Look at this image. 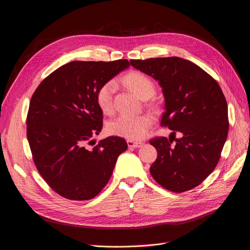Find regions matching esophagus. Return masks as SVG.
Returning <instances> with one entry per match:
<instances>
[{
    "label": "esophagus",
    "mask_w": 250,
    "mask_h": 250,
    "mask_svg": "<svg viewBox=\"0 0 250 250\" xmlns=\"http://www.w3.org/2000/svg\"><path fill=\"white\" fill-rule=\"evenodd\" d=\"M127 144H128V147H130V148H138V147H140V146L143 145L142 142L133 141V140H127Z\"/></svg>",
    "instance_id": "34e87169"
}]
</instances>
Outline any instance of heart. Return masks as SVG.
Masks as SVG:
<instances>
[{"label":"heart","instance_id":"heart-1","mask_svg":"<svg viewBox=\"0 0 250 250\" xmlns=\"http://www.w3.org/2000/svg\"><path fill=\"white\" fill-rule=\"evenodd\" d=\"M125 83L139 98L147 100L154 94V84L149 78L138 71H132L124 78ZM116 90L114 81L103 83L96 93V102L103 113L110 114L113 111V96ZM152 124L150 114L136 116L120 115L107 124V131L111 135L119 136L128 140L142 139Z\"/></svg>","mask_w":250,"mask_h":250}]
</instances>
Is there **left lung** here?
<instances>
[{
    "label": "left lung",
    "instance_id": "1",
    "mask_svg": "<svg viewBox=\"0 0 250 250\" xmlns=\"http://www.w3.org/2000/svg\"><path fill=\"white\" fill-rule=\"evenodd\" d=\"M130 63L163 87L166 111L160 125L173 130L169 139L150 140L157 150L149 169L152 178L170 192L194 188L214 170L227 139L228 107L221 87L200 66L181 57ZM175 133L181 137L175 139Z\"/></svg>",
    "mask_w": 250,
    "mask_h": 250
}]
</instances>
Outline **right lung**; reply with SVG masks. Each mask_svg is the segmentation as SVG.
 <instances>
[{
    "label": "right lung",
    "mask_w": 250,
    "mask_h": 250,
    "mask_svg": "<svg viewBox=\"0 0 250 250\" xmlns=\"http://www.w3.org/2000/svg\"><path fill=\"white\" fill-rule=\"evenodd\" d=\"M129 66L127 60L71 62L44 79L27 115V138L34 164L48 186L63 198L86 201L109 182L128 145L111 136L89 144L103 127L99 87Z\"/></svg>",
    "instance_id": "1"
}]
</instances>
